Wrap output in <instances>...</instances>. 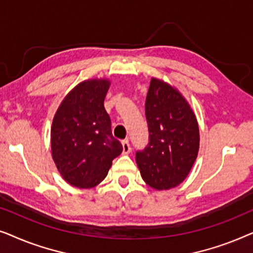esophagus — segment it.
<instances>
[{
    "label": "esophagus",
    "mask_w": 253,
    "mask_h": 253,
    "mask_svg": "<svg viewBox=\"0 0 253 253\" xmlns=\"http://www.w3.org/2000/svg\"><path fill=\"white\" fill-rule=\"evenodd\" d=\"M122 148H123V153L124 154H129L131 152V145L129 143V140L126 139L122 141Z\"/></svg>",
    "instance_id": "esophagus-1"
}]
</instances>
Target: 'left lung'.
Wrapping results in <instances>:
<instances>
[{
    "mask_svg": "<svg viewBox=\"0 0 253 253\" xmlns=\"http://www.w3.org/2000/svg\"><path fill=\"white\" fill-rule=\"evenodd\" d=\"M145 115L148 144L136 152L141 177L151 188L168 190L184 181L199 150V127L195 113L177 89L152 78Z\"/></svg>",
    "mask_w": 253,
    "mask_h": 253,
    "instance_id": "obj_1",
    "label": "left lung"
}]
</instances>
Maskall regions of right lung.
<instances>
[{"mask_svg":"<svg viewBox=\"0 0 253 253\" xmlns=\"http://www.w3.org/2000/svg\"><path fill=\"white\" fill-rule=\"evenodd\" d=\"M110 82L91 79L78 84L61 102L50 131L51 155L69 184L88 189L102 182L122 144L112 133L103 101Z\"/></svg>","mask_w":253,"mask_h":253,"instance_id":"add662e5","label":"right lung"}]
</instances>
